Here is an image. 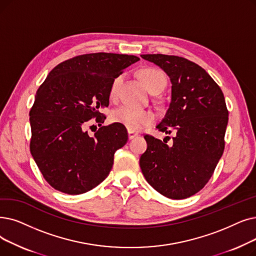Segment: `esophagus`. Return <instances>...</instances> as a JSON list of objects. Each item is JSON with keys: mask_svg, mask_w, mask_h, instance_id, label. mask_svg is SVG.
<instances>
[{"mask_svg": "<svg viewBox=\"0 0 256 256\" xmlns=\"http://www.w3.org/2000/svg\"><path fill=\"white\" fill-rule=\"evenodd\" d=\"M137 136H138V132H132V130H128V138L130 139H134Z\"/></svg>", "mask_w": 256, "mask_h": 256, "instance_id": "34e87169", "label": "esophagus"}]
</instances>
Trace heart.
I'll use <instances>...</instances> for the list:
<instances>
[{
	"label": "heart",
	"instance_id": "obj_1",
	"mask_svg": "<svg viewBox=\"0 0 256 256\" xmlns=\"http://www.w3.org/2000/svg\"><path fill=\"white\" fill-rule=\"evenodd\" d=\"M140 77L148 90L152 92L157 88H162L166 84V76L160 69L146 68L140 72ZM124 80V76H116L110 88V97L115 99L118 95V90ZM112 120L117 124L124 126L130 130H141L154 124V114L148 110H138L130 106H121L112 114Z\"/></svg>",
	"mask_w": 256,
	"mask_h": 256
}]
</instances>
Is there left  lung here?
I'll return each instance as SVG.
<instances>
[{
  "label": "left lung",
  "instance_id": "left-lung-1",
  "mask_svg": "<svg viewBox=\"0 0 256 256\" xmlns=\"http://www.w3.org/2000/svg\"><path fill=\"white\" fill-rule=\"evenodd\" d=\"M162 68L172 82V102L157 126L174 137L159 140L144 135L148 148L140 157L150 186L172 200L190 198L208 183L225 148L228 110L218 84L198 64L184 58L143 54Z\"/></svg>",
  "mask_w": 256,
  "mask_h": 256
}]
</instances>
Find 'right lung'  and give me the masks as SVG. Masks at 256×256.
Masks as SVG:
<instances>
[{"instance_id": "1", "label": "right lung", "mask_w": 256, "mask_h": 256, "mask_svg": "<svg viewBox=\"0 0 256 256\" xmlns=\"http://www.w3.org/2000/svg\"><path fill=\"white\" fill-rule=\"evenodd\" d=\"M139 60L106 52L78 55L55 66L38 88L29 112L30 152L54 190L82 194L108 176L128 132L117 122L102 126L106 116L99 110L108 106L115 77ZM91 118L101 126L93 136L85 130Z\"/></svg>"}]
</instances>
